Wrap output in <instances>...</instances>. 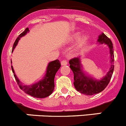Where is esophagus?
I'll return each mask as SVG.
<instances>
[{
  "label": "esophagus",
  "mask_w": 126,
  "mask_h": 126,
  "mask_svg": "<svg viewBox=\"0 0 126 126\" xmlns=\"http://www.w3.org/2000/svg\"><path fill=\"white\" fill-rule=\"evenodd\" d=\"M61 64H62V65H66L68 64V62L66 60H62L61 62Z\"/></svg>",
  "instance_id": "34e87169"
}]
</instances>
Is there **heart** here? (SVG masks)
I'll return each mask as SVG.
<instances>
[{
    "instance_id": "b5f03b06",
    "label": "heart",
    "mask_w": 126,
    "mask_h": 126,
    "mask_svg": "<svg viewBox=\"0 0 126 126\" xmlns=\"http://www.w3.org/2000/svg\"><path fill=\"white\" fill-rule=\"evenodd\" d=\"M78 35V34H77V35H76V36H77ZM87 38H88V37H87L86 35H83L81 38H80V40H79V42H80V43H84V42H85L86 41Z\"/></svg>"
}]
</instances>
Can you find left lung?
Segmentation results:
<instances>
[{
	"instance_id": "8db88e82",
	"label": "left lung",
	"mask_w": 126,
	"mask_h": 126,
	"mask_svg": "<svg viewBox=\"0 0 126 126\" xmlns=\"http://www.w3.org/2000/svg\"><path fill=\"white\" fill-rule=\"evenodd\" d=\"M97 42L100 44L108 45L110 49L111 67L107 75L101 79H96L86 76L82 70V64L79 57L73 58L69 62L70 67L74 74V86L76 90L81 93L86 95H93L101 92L108 85L111 80L114 68V50L111 40L104 33L99 36Z\"/></svg>"
}]
</instances>
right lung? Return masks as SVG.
Wrapping results in <instances>:
<instances>
[{
    "instance_id": "1",
    "label": "right lung",
    "mask_w": 126,
    "mask_h": 126,
    "mask_svg": "<svg viewBox=\"0 0 126 126\" xmlns=\"http://www.w3.org/2000/svg\"><path fill=\"white\" fill-rule=\"evenodd\" d=\"M29 32V29L27 28L22 33L18 35V36L14 43L12 51H14L15 47L17 46L20 38L25 35ZM60 66L61 63L58 60H56L50 62L48 64V66H47L46 74L44 78L40 81L37 82L33 84H31V85H24L23 84H22V82L20 81L18 78L15 74L12 66H11V68L15 80L17 81L18 86L20 87V88L22 91H24L25 93L33 96V97H37V98H44V97L50 96L53 91L54 88H55V84H54L55 76Z\"/></svg>"
}]
</instances>
